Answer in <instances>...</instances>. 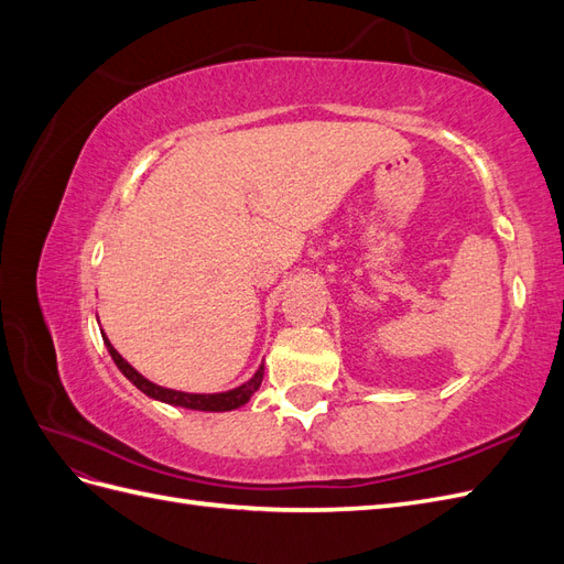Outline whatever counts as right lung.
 I'll return each mask as SVG.
<instances>
[{"label":"right lung","mask_w":564,"mask_h":564,"mask_svg":"<svg viewBox=\"0 0 564 564\" xmlns=\"http://www.w3.org/2000/svg\"><path fill=\"white\" fill-rule=\"evenodd\" d=\"M104 344H106L110 357L115 360L117 369L122 371L124 377H127L135 388H139L141 392H145L148 398L166 402V404H174V406L197 409V412H230V409L242 406V404L249 402V398L253 395V392L261 388V381H263V365H261L259 371H256L247 383L237 386V388H232V390H226V392H209V395H207V392H183V390L162 388V386H158V383L148 381V379L143 377V373L135 371V369L124 360V357L112 348V344H110L106 334H104Z\"/></svg>","instance_id":"add662e5"}]
</instances>
